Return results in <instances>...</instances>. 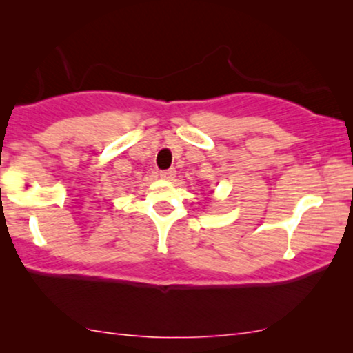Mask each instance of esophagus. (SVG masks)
Instances as JSON below:
<instances>
[{
	"label": "esophagus",
	"instance_id": "obj_1",
	"mask_svg": "<svg viewBox=\"0 0 353 353\" xmlns=\"http://www.w3.org/2000/svg\"><path fill=\"white\" fill-rule=\"evenodd\" d=\"M161 177H163V179L172 181L174 177H176V169L171 168V169H165V171H161Z\"/></svg>",
	"mask_w": 353,
	"mask_h": 353
}]
</instances>
